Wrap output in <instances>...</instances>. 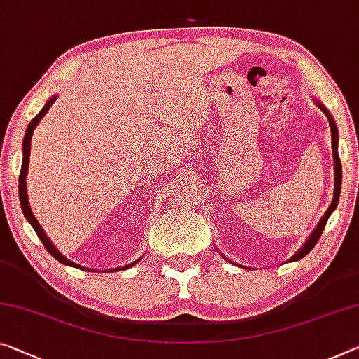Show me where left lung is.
I'll list each match as a JSON object with an SVG mask.
<instances>
[{"label": "left lung", "mask_w": 359, "mask_h": 359, "mask_svg": "<svg viewBox=\"0 0 359 359\" xmlns=\"http://www.w3.org/2000/svg\"><path fill=\"white\" fill-rule=\"evenodd\" d=\"M318 107L323 110L324 114H326V117L329 120V126H330V133H332V154H334V168H335V187H334V198H332V203H330V207L327 208V212L324 213V217L321 218V222L318 223L316 229L313 231L311 236L308 237V241L305 242V245L302 247V249L295 253L294 257L290 258V262H297L300 260L306 255V253H310L313 250V247L316 245V242L319 241V237H321L324 228H326V223L330 217V213L335 210V207H337L339 203V197H340V189H341V163H340V157H339V151H337V142H339V131H337V126H335V122L332 120V115L327 112V109L321 106V104L318 102Z\"/></svg>", "instance_id": "1"}]
</instances>
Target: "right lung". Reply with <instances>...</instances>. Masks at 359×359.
Listing matches in <instances>:
<instances>
[{"mask_svg": "<svg viewBox=\"0 0 359 359\" xmlns=\"http://www.w3.org/2000/svg\"><path fill=\"white\" fill-rule=\"evenodd\" d=\"M56 101V97H51L49 99V101L45 104V107H43L41 110H40V114L36 115L35 118L32 120L30 122V125H29V128H27V131H25V136H24V144H22V149H24V161H22V168H20V175H19V198H20V205H22V212H24V215H25V218H27V222H29L32 226H33V229H35V233H36V236L40 237V241L43 242V245H45V249L51 253V255L56 258L57 262H60L62 264H67V266H74V268H80L79 264H75L74 262H70V260H67V258H65L62 253H60L56 247L53 245V242L48 239V236L45 234V231L41 229V226H40V223L36 222V218L33 217V213H32V210H30V203H29V198H27V181H25V178H27V170H29V162H30V142H32V135H33V130H35V126L40 123V120L45 117L46 115V112L49 110V107L53 106V102ZM133 264H136V262L133 263ZM133 264H128V266H133ZM128 266H125V268H128ZM83 269V268H81Z\"/></svg>", "mask_w": 359, "mask_h": 359, "instance_id": "right-lung-1", "label": "right lung"}]
</instances>
